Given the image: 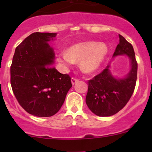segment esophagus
<instances>
[{"label": "esophagus", "instance_id": "1", "mask_svg": "<svg viewBox=\"0 0 152 152\" xmlns=\"http://www.w3.org/2000/svg\"><path fill=\"white\" fill-rule=\"evenodd\" d=\"M78 82H79V79H76V78L72 77V79H71V82H72V84H73V85H75V84L77 83Z\"/></svg>", "mask_w": 152, "mask_h": 152}]
</instances>
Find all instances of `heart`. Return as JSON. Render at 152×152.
<instances>
[{"label": "heart", "mask_w": 152, "mask_h": 152, "mask_svg": "<svg viewBox=\"0 0 152 152\" xmlns=\"http://www.w3.org/2000/svg\"><path fill=\"white\" fill-rule=\"evenodd\" d=\"M107 47L104 43L83 42L67 48L66 53L59 54V61L65 67H70L76 62H80V67L85 73L96 71L107 56Z\"/></svg>", "instance_id": "obj_1"}]
</instances>
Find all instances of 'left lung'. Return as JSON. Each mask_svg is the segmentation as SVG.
Listing matches in <instances>:
<instances>
[{
    "label": "left lung",
    "instance_id": "left-lung-1",
    "mask_svg": "<svg viewBox=\"0 0 152 152\" xmlns=\"http://www.w3.org/2000/svg\"><path fill=\"white\" fill-rule=\"evenodd\" d=\"M119 44L113 57L126 54L131 61V70L126 77L115 79L107 67L88 81L86 104L92 113L101 117L111 116L125 107L134 93L137 81V62L131 43L119 34Z\"/></svg>",
    "mask_w": 152,
    "mask_h": 152
}]
</instances>
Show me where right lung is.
<instances>
[{"label":"right lung","mask_w":152,"mask_h":152,"mask_svg":"<svg viewBox=\"0 0 152 152\" xmlns=\"http://www.w3.org/2000/svg\"><path fill=\"white\" fill-rule=\"evenodd\" d=\"M56 33L35 32L16 48L10 67L12 91L20 105L31 115L56 114L72 87L68 74L53 66L55 55L48 43Z\"/></svg>","instance_id":"obj_1"}]
</instances>
